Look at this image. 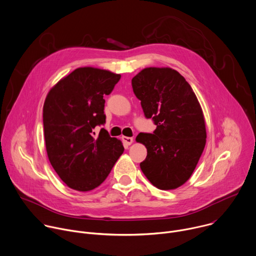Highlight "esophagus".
<instances>
[{
	"instance_id": "34e87169",
	"label": "esophagus",
	"mask_w": 256,
	"mask_h": 256,
	"mask_svg": "<svg viewBox=\"0 0 256 256\" xmlns=\"http://www.w3.org/2000/svg\"><path fill=\"white\" fill-rule=\"evenodd\" d=\"M122 140H123V142L126 144V145H131L132 143H133V138H131V137H126V136H122Z\"/></svg>"
}]
</instances>
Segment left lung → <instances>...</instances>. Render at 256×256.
I'll use <instances>...</instances> for the list:
<instances>
[{"label": "left lung", "instance_id": "1", "mask_svg": "<svg viewBox=\"0 0 256 256\" xmlns=\"http://www.w3.org/2000/svg\"><path fill=\"white\" fill-rule=\"evenodd\" d=\"M132 87L145 117L157 126L153 134L136 137L147 149L140 168L158 189H176L190 178L205 147L199 101L185 78L168 67L141 70L132 79Z\"/></svg>", "mask_w": 256, "mask_h": 256}]
</instances>
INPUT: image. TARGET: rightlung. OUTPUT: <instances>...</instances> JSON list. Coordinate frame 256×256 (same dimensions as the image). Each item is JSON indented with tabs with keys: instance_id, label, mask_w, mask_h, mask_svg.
<instances>
[{
	"instance_id": "obj_1",
	"label": "right lung",
	"mask_w": 256,
	"mask_h": 256,
	"mask_svg": "<svg viewBox=\"0 0 256 256\" xmlns=\"http://www.w3.org/2000/svg\"><path fill=\"white\" fill-rule=\"evenodd\" d=\"M121 75L81 67L62 78L49 91L43 108L46 150L51 165L65 184L90 191L107 178L124 147L102 128L104 95H109Z\"/></svg>"
}]
</instances>
